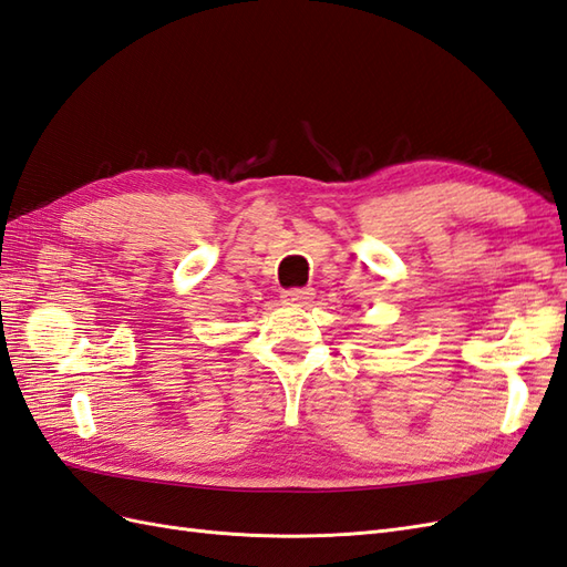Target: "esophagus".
Masks as SVG:
<instances>
[{
    "mask_svg": "<svg viewBox=\"0 0 567 567\" xmlns=\"http://www.w3.org/2000/svg\"><path fill=\"white\" fill-rule=\"evenodd\" d=\"M285 303H292V306H303L306 301H309L313 297V289L309 287H292V289H285V292L280 295Z\"/></svg>",
    "mask_w": 567,
    "mask_h": 567,
    "instance_id": "obj_1",
    "label": "esophagus"
}]
</instances>
